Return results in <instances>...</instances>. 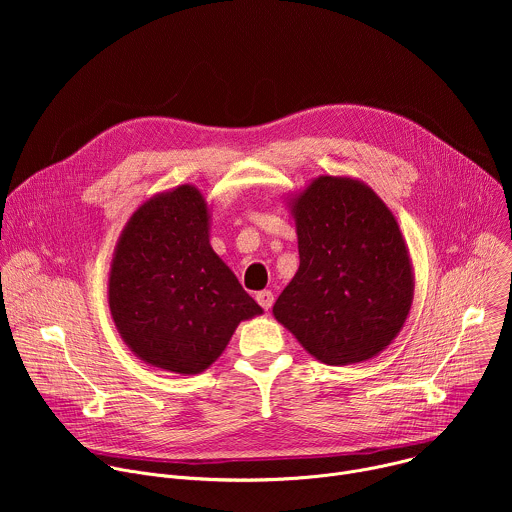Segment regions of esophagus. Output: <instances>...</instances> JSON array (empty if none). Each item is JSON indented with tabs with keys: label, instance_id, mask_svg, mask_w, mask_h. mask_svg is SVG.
Masks as SVG:
<instances>
[{
	"label": "esophagus",
	"instance_id": "obj_1",
	"mask_svg": "<svg viewBox=\"0 0 512 512\" xmlns=\"http://www.w3.org/2000/svg\"><path fill=\"white\" fill-rule=\"evenodd\" d=\"M255 300H257V304L263 308V310H269L271 306H273V291H269V289H263V291H257V296H255Z\"/></svg>",
	"mask_w": 512,
	"mask_h": 512
}]
</instances>
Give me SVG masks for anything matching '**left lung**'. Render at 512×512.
Returning <instances> with one entry per match:
<instances>
[{
    "label": "left lung",
    "mask_w": 512,
    "mask_h": 512,
    "mask_svg": "<svg viewBox=\"0 0 512 512\" xmlns=\"http://www.w3.org/2000/svg\"><path fill=\"white\" fill-rule=\"evenodd\" d=\"M285 202L300 267L273 306L275 320L324 364L377 356L413 304L415 275L395 214L350 176H318Z\"/></svg>",
    "instance_id": "1"
}]
</instances>
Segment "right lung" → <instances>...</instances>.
<instances>
[{
  "label": "right lung",
  "instance_id": "1",
  "mask_svg": "<svg viewBox=\"0 0 512 512\" xmlns=\"http://www.w3.org/2000/svg\"><path fill=\"white\" fill-rule=\"evenodd\" d=\"M107 302L127 348L150 367L198 375L243 320L263 314L210 245V208L182 184L141 202L109 269Z\"/></svg>",
  "mask_w": 512,
  "mask_h": 512
}]
</instances>
